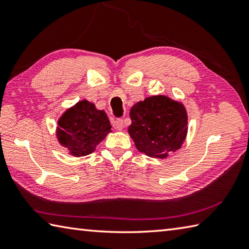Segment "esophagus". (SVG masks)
I'll return each instance as SVG.
<instances>
[{
  "label": "esophagus",
  "mask_w": 249,
  "mask_h": 249,
  "mask_svg": "<svg viewBox=\"0 0 249 249\" xmlns=\"http://www.w3.org/2000/svg\"><path fill=\"white\" fill-rule=\"evenodd\" d=\"M112 125H113L114 129H116V130H122V129L124 128V121L121 120V119L114 120V121L112 122Z\"/></svg>",
  "instance_id": "34e87169"
}]
</instances>
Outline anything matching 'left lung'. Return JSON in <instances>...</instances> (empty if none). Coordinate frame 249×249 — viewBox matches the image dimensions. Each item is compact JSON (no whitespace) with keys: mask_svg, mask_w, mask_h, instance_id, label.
<instances>
[{"mask_svg":"<svg viewBox=\"0 0 249 249\" xmlns=\"http://www.w3.org/2000/svg\"><path fill=\"white\" fill-rule=\"evenodd\" d=\"M130 138L137 150L153 158H167L181 149L188 130V116L181 102L165 95L149 96L130 109Z\"/></svg>","mask_w":249,"mask_h":249,"instance_id":"left-lung-1","label":"left lung"}]
</instances>
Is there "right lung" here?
Instances as JSON below:
<instances>
[{"mask_svg": "<svg viewBox=\"0 0 249 249\" xmlns=\"http://www.w3.org/2000/svg\"><path fill=\"white\" fill-rule=\"evenodd\" d=\"M111 131L110 121L105 111L83 99L62 113L57 120L55 134L59 143L65 147L68 154L81 157L96 150Z\"/></svg>", "mask_w": 249, "mask_h": 249, "instance_id": "obj_1", "label": "right lung"}]
</instances>
